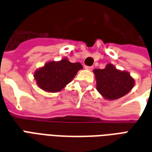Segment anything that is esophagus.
<instances>
[{"mask_svg":"<svg viewBox=\"0 0 152 152\" xmlns=\"http://www.w3.org/2000/svg\"><path fill=\"white\" fill-rule=\"evenodd\" d=\"M85 68H86V70H89V71H92V70L94 69V66H85Z\"/></svg>","mask_w":152,"mask_h":152,"instance_id":"1","label":"esophagus"}]
</instances>
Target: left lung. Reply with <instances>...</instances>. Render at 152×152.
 Listing matches in <instances>:
<instances>
[{
    "mask_svg": "<svg viewBox=\"0 0 152 152\" xmlns=\"http://www.w3.org/2000/svg\"><path fill=\"white\" fill-rule=\"evenodd\" d=\"M97 80V89L106 99H120L134 87V80L126 72L117 70L112 64H107L104 69L94 71Z\"/></svg>",
    "mask_w": 152,
    "mask_h": 152,
    "instance_id": "8db88e82",
    "label": "left lung"
}]
</instances>
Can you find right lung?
Returning <instances> with one entry per match:
<instances>
[{
    "mask_svg": "<svg viewBox=\"0 0 152 152\" xmlns=\"http://www.w3.org/2000/svg\"><path fill=\"white\" fill-rule=\"evenodd\" d=\"M82 68L80 63H71L64 58L59 62L46 63L35 72L34 77L40 89L47 92H58L71 82Z\"/></svg>",
    "mask_w": 152,
    "mask_h": 152,
    "instance_id": "right-lung-1",
    "label": "right lung"
}]
</instances>
